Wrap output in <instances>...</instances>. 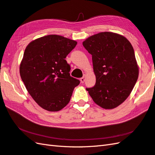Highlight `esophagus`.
<instances>
[{"mask_svg": "<svg viewBox=\"0 0 155 155\" xmlns=\"http://www.w3.org/2000/svg\"><path fill=\"white\" fill-rule=\"evenodd\" d=\"M85 75H84L81 78H80V81H81V83H82V84H84V81H85Z\"/></svg>", "mask_w": 155, "mask_h": 155, "instance_id": "obj_1", "label": "esophagus"}]
</instances>
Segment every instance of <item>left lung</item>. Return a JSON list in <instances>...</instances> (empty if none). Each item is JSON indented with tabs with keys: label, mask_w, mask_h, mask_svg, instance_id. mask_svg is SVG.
<instances>
[{
	"label": "left lung",
	"mask_w": 155,
	"mask_h": 155,
	"mask_svg": "<svg viewBox=\"0 0 155 155\" xmlns=\"http://www.w3.org/2000/svg\"><path fill=\"white\" fill-rule=\"evenodd\" d=\"M83 45L92 55L96 76L95 85L86 90L102 108L119 106L130 95L138 78L133 47L126 37L112 32L91 36Z\"/></svg>",
	"instance_id": "left-lung-1"
}]
</instances>
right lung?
<instances>
[{"mask_svg":"<svg viewBox=\"0 0 155 155\" xmlns=\"http://www.w3.org/2000/svg\"><path fill=\"white\" fill-rule=\"evenodd\" d=\"M77 42L64 37L49 35L37 39L26 47L20 74L28 93L48 111H59L70 101L80 80L71 77L65 60Z\"/></svg>","mask_w":155,"mask_h":155,"instance_id":"1","label":"right lung"}]
</instances>
